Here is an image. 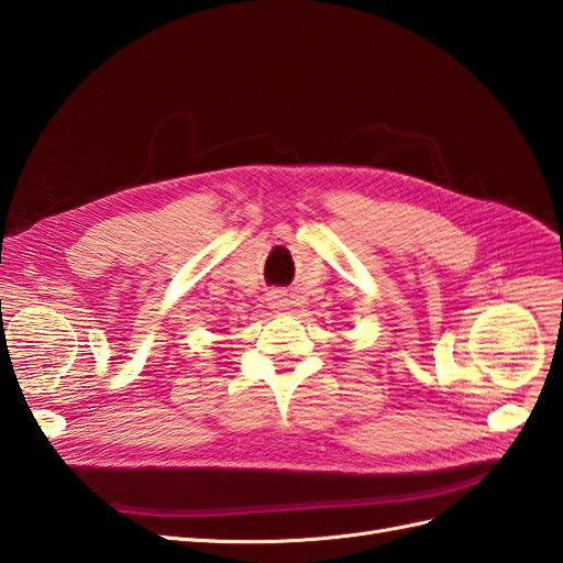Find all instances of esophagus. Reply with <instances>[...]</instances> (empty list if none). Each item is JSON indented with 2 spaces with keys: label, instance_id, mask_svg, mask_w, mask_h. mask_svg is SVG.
Segmentation results:
<instances>
[{
  "label": "esophagus",
  "instance_id": "obj_1",
  "mask_svg": "<svg viewBox=\"0 0 563 563\" xmlns=\"http://www.w3.org/2000/svg\"><path fill=\"white\" fill-rule=\"evenodd\" d=\"M286 294H282V291H269L267 294V305L272 310H284L286 308Z\"/></svg>",
  "mask_w": 563,
  "mask_h": 563
}]
</instances>
